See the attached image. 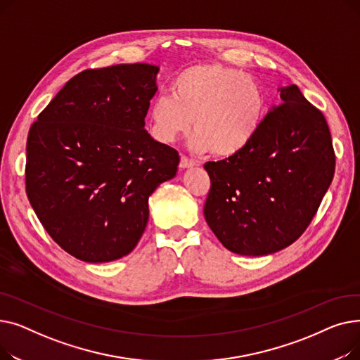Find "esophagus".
I'll list each match as a JSON object with an SVG mask.
<instances>
[{
	"label": "esophagus",
	"mask_w": 360,
	"mask_h": 360,
	"mask_svg": "<svg viewBox=\"0 0 360 360\" xmlns=\"http://www.w3.org/2000/svg\"><path fill=\"white\" fill-rule=\"evenodd\" d=\"M197 163L193 159H188L186 156H181V162H179V167L181 169H190L193 166H195Z\"/></svg>",
	"instance_id": "1"
}]
</instances>
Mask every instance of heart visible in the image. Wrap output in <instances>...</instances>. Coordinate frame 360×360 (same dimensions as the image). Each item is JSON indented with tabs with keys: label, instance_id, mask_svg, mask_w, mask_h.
<instances>
[{
	"label": "heart",
	"instance_id": "1",
	"mask_svg": "<svg viewBox=\"0 0 360 360\" xmlns=\"http://www.w3.org/2000/svg\"><path fill=\"white\" fill-rule=\"evenodd\" d=\"M267 115V98L251 75L219 63L188 67L172 82V96L159 94L148 110L150 131L163 144L191 129V150L229 158L247 148Z\"/></svg>",
	"mask_w": 360,
	"mask_h": 360
}]
</instances>
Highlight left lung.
Listing matches in <instances>:
<instances>
[{
    "label": "left lung",
    "instance_id": "8db88e82",
    "mask_svg": "<svg viewBox=\"0 0 360 360\" xmlns=\"http://www.w3.org/2000/svg\"><path fill=\"white\" fill-rule=\"evenodd\" d=\"M251 144L207 162L212 186L204 217L229 251L261 257L292 245L309 226L334 176L335 156L323 113L296 84L278 87Z\"/></svg>",
    "mask_w": 360,
    "mask_h": 360
}]
</instances>
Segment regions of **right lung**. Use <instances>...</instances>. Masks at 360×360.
I'll use <instances>...</instances> for the list:
<instances>
[{"mask_svg":"<svg viewBox=\"0 0 360 360\" xmlns=\"http://www.w3.org/2000/svg\"><path fill=\"white\" fill-rule=\"evenodd\" d=\"M158 72L151 64L82 71L30 127L27 198L49 236L82 261L134 250L148 197L176 175L178 151L144 128Z\"/></svg>","mask_w":360,"mask_h":360,"instance_id":"add662e5","label":"right lung"}]
</instances>
